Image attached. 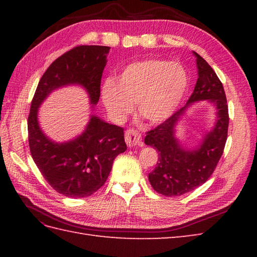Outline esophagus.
<instances>
[{"mask_svg":"<svg viewBox=\"0 0 257 257\" xmlns=\"http://www.w3.org/2000/svg\"><path fill=\"white\" fill-rule=\"evenodd\" d=\"M124 139L125 143L129 147H135V146H143L141 143V135L137 130L129 129L124 134Z\"/></svg>","mask_w":257,"mask_h":257,"instance_id":"34e87169","label":"esophagus"}]
</instances>
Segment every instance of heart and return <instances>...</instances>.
I'll use <instances>...</instances> for the list:
<instances>
[{
	"instance_id": "obj_1",
	"label": "heart",
	"mask_w": 257,
	"mask_h": 257,
	"mask_svg": "<svg viewBox=\"0 0 257 257\" xmlns=\"http://www.w3.org/2000/svg\"><path fill=\"white\" fill-rule=\"evenodd\" d=\"M188 85L187 70L181 64L151 58L129 64L117 81L107 79L101 87V99L116 121L132 112L137 102L141 116L158 123L177 110Z\"/></svg>"
}]
</instances>
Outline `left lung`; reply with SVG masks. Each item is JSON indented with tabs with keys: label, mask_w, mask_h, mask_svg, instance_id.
Listing matches in <instances>:
<instances>
[{
	"label": "left lung",
	"mask_w": 257,
	"mask_h": 257,
	"mask_svg": "<svg viewBox=\"0 0 257 257\" xmlns=\"http://www.w3.org/2000/svg\"><path fill=\"white\" fill-rule=\"evenodd\" d=\"M199 78L192 95L183 108L166 121L149 130L145 144L159 152L156 168L149 173L151 187L158 193L178 196L196 189L207 181L224 151L228 129V107L221 80L209 64L195 52ZM210 100L218 109V121L198 150L184 151L174 137V125L191 102Z\"/></svg>",
	"instance_id": "1"
}]
</instances>
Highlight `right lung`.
Returning a JSON list of instances; mask_svg holds the SVG:
<instances>
[{
	"label": "right lung",
	"mask_w": 257,
	"mask_h": 257,
	"mask_svg": "<svg viewBox=\"0 0 257 257\" xmlns=\"http://www.w3.org/2000/svg\"><path fill=\"white\" fill-rule=\"evenodd\" d=\"M109 50L108 46L80 45L63 54L42 76L32 99L27 119L32 158L47 183L69 198H86L105 184L114 158L127 150L123 128L92 116L79 137L56 144L42 133L37 109L51 91L70 84L83 86L96 105Z\"/></svg>",
	"instance_id": "add662e5"
}]
</instances>
